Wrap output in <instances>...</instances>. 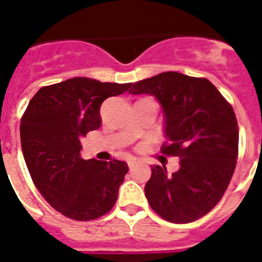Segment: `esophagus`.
Returning a JSON list of instances; mask_svg holds the SVG:
<instances>
[{"label": "esophagus", "instance_id": "34e87169", "mask_svg": "<svg viewBox=\"0 0 262 262\" xmlns=\"http://www.w3.org/2000/svg\"><path fill=\"white\" fill-rule=\"evenodd\" d=\"M138 163H139V161H138V160H136V159H129L128 161H127V164H128L129 169H133L134 166L138 165Z\"/></svg>", "mask_w": 262, "mask_h": 262}]
</instances>
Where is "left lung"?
Returning a JSON list of instances; mask_svg holds the SVG:
<instances>
[{
    "label": "left lung",
    "mask_w": 262,
    "mask_h": 262,
    "mask_svg": "<svg viewBox=\"0 0 262 262\" xmlns=\"http://www.w3.org/2000/svg\"><path fill=\"white\" fill-rule=\"evenodd\" d=\"M131 86V94L156 97L166 138L161 152L180 157L172 176L165 166H152L144 187L148 203L172 223L200 219L222 200L235 172L239 128L232 106L207 78L178 72H163Z\"/></svg>",
    "instance_id": "8db88e82"
}]
</instances>
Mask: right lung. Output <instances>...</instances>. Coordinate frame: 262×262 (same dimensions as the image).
<instances>
[{
    "mask_svg": "<svg viewBox=\"0 0 262 262\" xmlns=\"http://www.w3.org/2000/svg\"><path fill=\"white\" fill-rule=\"evenodd\" d=\"M129 88L69 78L40 88L20 119V144L32 182L53 209L73 221H93L117 202L128 165L84 160L80 139L99 128L103 101Z\"/></svg>",
    "mask_w": 262,
    "mask_h": 262,
    "instance_id": "right-lung-1",
    "label": "right lung"
}]
</instances>
